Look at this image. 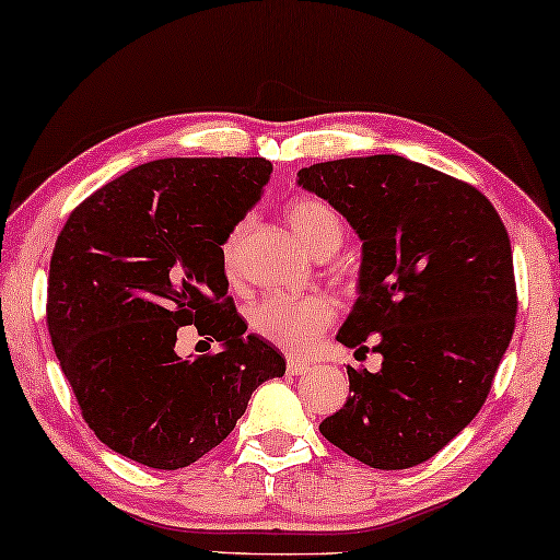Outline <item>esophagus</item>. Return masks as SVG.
<instances>
[{"label": "esophagus", "mask_w": 560, "mask_h": 560, "mask_svg": "<svg viewBox=\"0 0 560 560\" xmlns=\"http://www.w3.org/2000/svg\"><path fill=\"white\" fill-rule=\"evenodd\" d=\"M308 369H312V366H308L306 361H299V359H289V361H287V371H289L291 376H301V374H306Z\"/></svg>", "instance_id": "1"}]
</instances>
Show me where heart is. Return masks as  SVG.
Returning <instances> with one entry per match:
<instances>
[{"mask_svg": "<svg viewBox=\"0 0 560 560\" xmlns=\"http://www.w3.org/2000/svg\"><path fill=\"white\" fill-rule=\"evenodd\" d=\"M287 219L299 242L314 256H331L341 246L346 236V224L339 209L316 197H299L287 207ZM248 221L242 219L229 229L221 244V261L226 277H236L238 271V246L246 234ZM334 301L322 294L306 296H266L248 308V326L256 336H261L283 351L301 353L312 349L318 336L334 322Z\"/></svg>", "mask_w": 560, "mask_h": 560, "instance_id": "obj_1", "label": "heart"}]
</instances>
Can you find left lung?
<instances>
[{
  "label": "left lung",
  "instance_id": "left-lung-1",
  "mask_svg": "<svg viewBox=\"0 0 560 560\" xmlns=\"http://www.w3.org/2000/svg\"><path fill=\"white\" fill-rule=\"evenodd\" d=\"M363 242L359 299L336 341L384 357L349 366L326 441L384 471L436 456L481 411L516 328L511 238L476 186L396 154L299 172Z\"/></svg>",
  "mask_w": 560,
  "mask_h": 560
}]
</instances>
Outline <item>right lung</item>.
<instances>
[{"mask_svg":"<svg viewBox=\"0 0 560 560\" xmlns=\"http://www.w3.org/2000/svg\"><path fill=\"white\" fill-rule=\"evenodd\" d=\"M261 156L156 159L69 214L51 252L47 328L96 439L176 471L219 446L287 361L226 294L221 244L259 199ZM225 346L182 360V325Z\"/></svg>","mask_w":560,"mask_h":560,"instance_id":"right-lung-1","label":"right lung"}]
</instances>
